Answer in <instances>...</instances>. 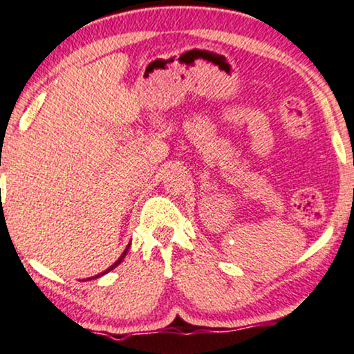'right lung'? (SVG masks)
Instances as JSON below:
<instances>
[{"label": "right lung", "instance_id": "right-lung-1", "mask_svg": "<svg viewBox=\"0 0 354 354\" xmlns=\"http://www.w3.org/2000/svg\"><path fill=\"white\" fill-rule=\"evenodd\" d=\"M128 248H129V246H128ZM128 248H126V250H124V252H123V254H121V257H120V259H118V261H116V263H115V264H113V266H111V268H110V269H106V270H104V272H102V274H100V276H103V274H106V272H108V270H111V269H115V268H116V266H118V264H120V263H121V261H123V259H124V256H126V252H128ZM100 276H95V277H100Z\"/></svg>", "mask_w": 354, "mask_h": 354}]
</instances>
